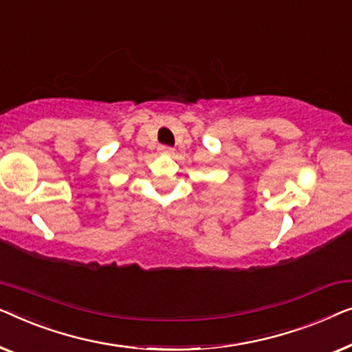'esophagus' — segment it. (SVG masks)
<instances>
[{
    "label": "esophagus",
    "instance_id": "1",
    "mask_svg": "<svg viewBox=\"0 0 352 352\" xmlns=\"http://www.w3.org/2000/svg\"><path fill=\"white\" fill-rule=\"evenodd\" d=\"M160 153H161V155H172V153H174V150H172V148L167 146V145H161L160 146Z\"/></svg>",
    "mask_w": 352,
    "mask_h": 352
}]
</instances>
